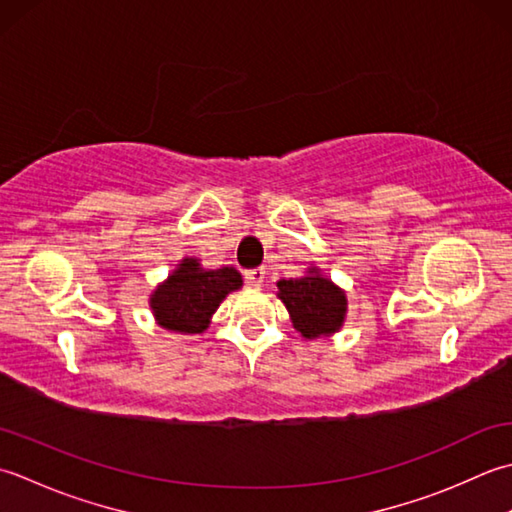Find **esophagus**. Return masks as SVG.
<instances>
[{
	"mask_svg": "<svg viewBox=\"0 0 512 512\" xmlns=\"http://www.w3.org/2000/svg\"><path fill=\"white\" fill-rule=\"evenodd\" d=\"M245 280H247V285L260 287V285H263V280H265V269H263V267L247 269V271H245Z\"/></svg>",
	"mask_w": 512,
	"mask_h": 512,
	"instance_id": "34e87169",
	"label": "esophagus"
}]
</instances>
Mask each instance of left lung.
<instances>
[{"mask_svg": "<svg viewBox=\"0 0 512 512\" xmlns=\"http://www.w3.org/2000/svg\"><path fill=\"white\" fill-rule=\"evenodd\" d=\"M276 287L302 338L314 340L340 331L347 316V294L322 276L320 269L311 267L300 278L278 280Z\"/></svg>", "mask_w": 512, "mask_h": 512, "instance_id": "8db88e82", "label": "left lung"}]
</instances>
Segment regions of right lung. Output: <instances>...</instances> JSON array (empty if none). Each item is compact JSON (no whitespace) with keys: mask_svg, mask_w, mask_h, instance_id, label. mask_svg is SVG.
I'll use <instances>...</instances> for the list:
<instances>
[{"mask_svg":"<svg viewBox=\"0 0 512 512\" xmlns=\"http://www.w3.org/2000/svg\"><path fill=\"white\" fill-rule=\"evenodd\" d=\"M243 287V276L234 267L203 269L198 258H183L152 291L150 307L156 325L176 333H203L229 291Z\"/></svg>","mask_w":512,"mask_h":512,"instance_id":"1","label":"right lung"}]
</instances>
